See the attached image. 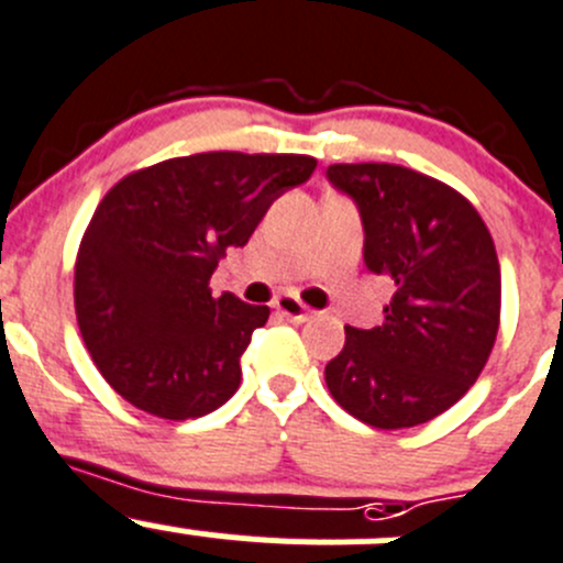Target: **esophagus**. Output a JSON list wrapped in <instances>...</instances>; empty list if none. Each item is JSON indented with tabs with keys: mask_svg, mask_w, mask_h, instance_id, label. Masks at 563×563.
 Here are the masks:
<instances>
[{
	"mask_svg": "<svg viewBox=\"0 0 563 563\" xmlns=\"http://www.w3.org/2000/svg\"><path fill=\"white\" fill-rule=\"evenodd\" d=\"M275 310L277 313H283L286 316L288 321H294V324H302V321H308L310 319V310L305 308L302 302H299V299H294V297H277L275 299Z\"/></svg>",
	"mask_w": 563,
	"mask_h": 563,
	"instance_id": "1",
	"label": "esophagus"
}]
</instances>
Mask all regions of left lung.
<instances>
[{
    "label": "left lung",
    "instance_id": "obj_1",
    "mask_svg": "<svg viewBox=\"0 0 563 563\" xmlns=\"http://www.w3.org/2000/svg\"><path fill=\"white\" fill-rule=\"evenodd\" d=\"M365 228V266L396 283L385 321L346 327L324 368L332 398L374 429H407L454 407L493 354L500 264L476 206L449 184L387 162L330 165Z\"/></svg>",
    "mask_w": 563,
    "mask_h": 563
}]
</instances>
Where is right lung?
Returning <instances> with one entry per match:
<instances>
[{"label":"right lung","instance_id":"obj_1","mask_svg":"<svg viewBox=\"0 0 563 563\" xmlns=\"http://www.w3.org/2000/svg\"><path fill=\"white\" fill-rule=\"evenodd\" d=\"M313 170L305 154L209 151L129 173L103 195L76 253L74 305L92 363L131 407L187 420L239 390V360L269 308L211 297L209 280Z\"/></svg>","mask_w":563,"mask_h":563}]
</instances>
